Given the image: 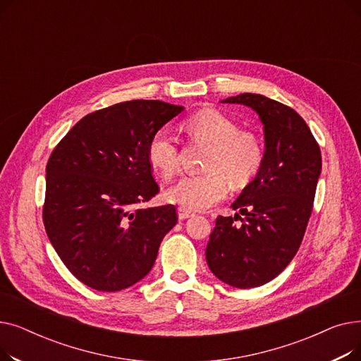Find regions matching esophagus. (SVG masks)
Listing matches in <instances>:
<instances>
[{"label": "esophagus", "mask_w": 361, "mask_h": 361, "mask_svg": "<svg viewBox=\"0 0 361 361\" xmlns=\"http://www.w3.org/2000/svg\"><path fill=\"white\" fill-rule=\"evenodd\" d=\"M195 214L192 212V211H188V209H185V207H178V218L180 219H187V218H190V216H193Z\"/></svg>", "instance_id": "esophagus-1"}]
</instances>
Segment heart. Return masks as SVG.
I'll return each mask as SVG.
<instances>
[{
	"mask_svg": "<svg viewBox=\"0 0 361 361\" xmlns=\"http://www.w3.org/2000/svg\"><path fill=\"white\" fill-rule=\"evenodd\" d=\"M190 140L209 146L203 168L206 173L184 176L169 188L166 197L185 209H207L228 193V183L241 188L259 174L264 161L262 139L216 109H200L183 123ZM147 162L164 180L174 177L180 165L178 140L166 128L150 136Z\"/></svg>",
	"mask_w": 361,
	"mask_h": 361,
	"instance_id": "obj_1",
	"label": "heart"
}]
</instances>
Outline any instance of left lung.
<instances>
[{"label":"left lung","instance_id":"obj_1","mask_svg":"<svg viewBox=\"0 0 361 361\" xmlns=\"http://www.w3.org/2000/svg\"><path fill=\"white\" fill-rule=\"evenodd\" d=\"M222 102L243 104L259 114L267 150L259 174L231 204L244 218H216L206 262L222 282L253 288L276 278L298 252L313 211L322 155L309 126L293 108L257 93Z\"/></svg>","mask_w":361,"mask_h":361}]
</instances>
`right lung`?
<instances>
[{
  "label": "right lung",
  "mask_w": 361,
  "mask_h": 361,
  "mask_svg": "<svg viewBox=\"0 0 361 361\" xmlns=\"http://www.w3.org/2000/svg\"><path fill=\"white\" fill-rule=\"evenodd\" d=\"M184 108L136 99L87 114L52 150L42 209L45 231L67 269L98 291L145 278L174 204L142 207L159 193L146 150L150 136Z\"/></svg>",
  "instance_id": "1"
}]
</instances>
